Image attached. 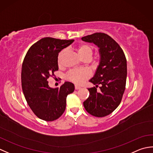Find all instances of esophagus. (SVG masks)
<instances>
[{"label": "esophagus", "mask_w": 153, "mask_h": 153, "mask_svg": "<svg viewBox=\"0 0 153 153\" xmlns=\"http://www.w3.org/2000/svg\"><path fill=\"white\" fill-rule=\"evenodd\" d=\"M75 89H76V90L80 89H81V87L79 86V85H75Z\"/></svg>", "instance_id": "obj_1"}]
</instances>
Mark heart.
<instances>
[{"label": "heart", "mask_w": 153, "mask_h": 153, "mask_svg": "<svg viewBox=\"0 0 153 153\" xmlns=\"http://www.w3.org/2000/svg\"><path fill=\"white\" fill-rule=\"evenodd\" d=\"M76 50L79 56L83 59V58H89L92 56L93 48L90 45L85 43H81L77 45ZM65 53V50H62L58 54V64L61 63L62 58ZM68 78L72 82L80 84L83 83L86 79L89 77V72L85 70H72L69 72L68 75Z\"/></svg>", "instance_id": "1"}]
</instances>
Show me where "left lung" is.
Wrapping results in <instances>:
<instances>
[{
	"label": "left lung",
	"mask_w": 153,
	"mask_h": 153,
	"mask_svg": "<svg viewBox=\"0 0 153 153\" xmlns=\"http://www.w3.org/2000/svg\"><path fill=\"white\" fill-rule=\"evenodd\" d=\"M99 47L100 60L93 77L89 80L95 87L88 88L89 96L83 102L87 112L96 117L110 114L121 102L126 88L127 61L120 45L103 33H95L82 38ZM101 85L99 91L96 87Z\"/></svg>",
	"instance_id": "8db88e82"
}]
</instances>
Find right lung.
<instances>
[{
    "label": "right lung",
    "mask_w": 153,
    "mask_h": 153,
    "mask_svg": "<svg viewBox=\"0 0 153 153\" xmlns=\"http://www.w3.org/2000/svg\"><path fill=\"white\" fill-rule=\"evenodd\" d=\"M74 41L41 39L30 48L23 62V93L32 111L45 121H54L62 115L66 109V97L75 89L74 84L68 82L60 88H52L47 81L58 70V53Z\"/></svg>",
    "instance_id": "right-lung-1"
}]
</instances>
